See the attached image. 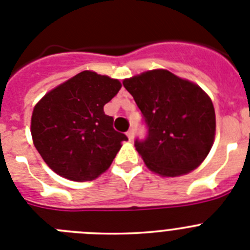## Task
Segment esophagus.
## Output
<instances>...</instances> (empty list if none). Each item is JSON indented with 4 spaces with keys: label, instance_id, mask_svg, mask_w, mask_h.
<instances>
[{
    "label": "esophagus",
    "instance_id": "esophagus-1",
    "mask_svg": "<svg viewBox=\"0 0 250 250\" xmlns=\"http://www.w3.org/2000/svg\"><path fill=\"white\" fill-rule=\"evenodd\" d=\"M126 135H127V138H129V140H132V139H134V130L130 129L129 131L126 132Z\"/></svg>",
    "mask_w": 250,
    "mask_h": 250
}]
</instances>
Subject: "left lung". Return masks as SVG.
Masks as SVG:
<instances>
[{"label":"left lung","instance_id":"obj_1","mask_svg":"<svg viewBox=\"0 0 250 250\" xmlns=\"http://www.w3.org/2000/svg\"><path fill=\"white\" fill-rule=\"evenodd\" d=\"M143 114L147 132L135 147L150 170L179 176L199 167L211 149L215 111L199 86L167 70L124 80Z\"/></svg>","mask_w":250,"mask_h":250}]
</instances>
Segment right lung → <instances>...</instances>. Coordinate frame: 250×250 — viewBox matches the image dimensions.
<instances>
[{"label": "right lung", "mask_w": 250, "mask_h": 250, "mask_svg": "<svg viewBox=\"0 0 250 250\" xmlns=\"http://www.w3.org/2000/svg\"><path fill=\"white\" fill-rule=\"evenodd\" d=\"M121 89L119 80L83 71L35 106L31 134L55 173L74 182L96 179L111 165L127 136L112 127L104 105Z\"/></svg>", "instance_id": "add662e5"}]
</instances>
